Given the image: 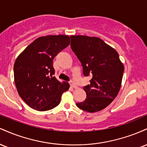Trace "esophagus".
Here are the masks:
<instances>
[{"instance_id": "34e87169", "label": "esophagus", "mask_w": 147, "mask_h": 147, "mask_svg": "<svg viewBox=\"0 0 147 147\" xmlns=\"http://www.w3.org/2000/svg\"><path fill=\"white\" fill-rule=\"evenodd\" d=\"M69 83H70V86L71 87H72L73 88H78V86H77V85H76V84H75V82H73V81H70V82H69Z\"/></svg>"}]
</instances>
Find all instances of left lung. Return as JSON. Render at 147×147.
I'll return each instance as SVG.
<instances>
[{"label": "left lung", "instance_id": "1", "mask_svg": "<svg viewBox=\"0 0 147 147\" xmlns=\"http://www.w3.org/2000/svg\"><path fill=\"white\" fill-rule=\"evenodd\" d=\"M70 38V47L82 63L84 75L92 77L90 84L84 86L86 98L76 105L86 112H97L105 109L117 95L124 65L115 50L101 38L80 35Z\"/></svg>", "mask_w": 147, "mask_h": 147}]
</instances>
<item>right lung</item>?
Segmentation results:
<instances>
[{"label":"right lung","instance_id":"1","mask_svg":"<svg viewBox=\"0 0 147 147\" xmlns=\"http://www.w3.org/2000/svg\"><path fill=\"white\" fill-rule=\"evenodd\" d=\"M70 44L66 35L46 36L34 41L16 59L14 82L18 95L28 106L39 111H49L59 104L69 89L54 76L53 59Z\"/></svg>","mask_w":147,"mask_h":147}]
</instances>
